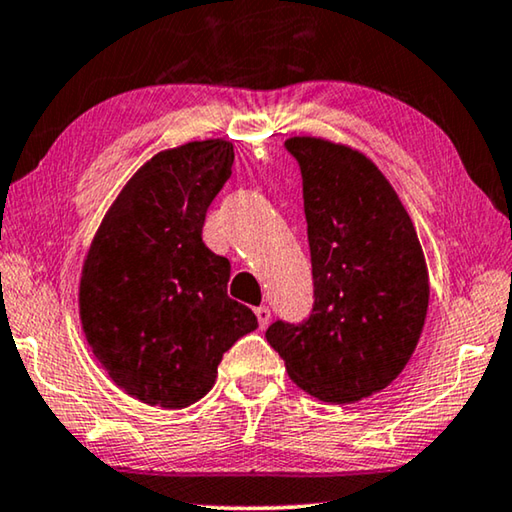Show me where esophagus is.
I'll list each match as a JSON object with an SVG mask.
<instances>
[{
	"label": "esophagus",
	"instance_id": "obj_1",
	"mask_svg": "<svg viewBox=\"0 0 512 512\" xmlns=\"http://www.w3.org/2000/svg\"><path fill=\"white\" fill-rule=\"evenodd\" d=\"M255 315H257L259 326L266 329V326H269V322H271V310L266 308V305H259V308H255Z\"/></svg>",
	"mask_w": 512,
	"mask_h": 512
}]
</instances>
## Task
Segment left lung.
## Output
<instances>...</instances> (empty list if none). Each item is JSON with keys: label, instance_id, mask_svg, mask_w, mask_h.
<instances>
[{"label": "left lung", "instance_id": "obj_1", "mask_svg": "<svg viewBox=\"0 0 512 512\" xmlns=\"http://www.w3.org/2000/svg\"><path fill=\"white\" fill-rule=\"evenodd\" d=\"M303 179L315 303L301 324L273 322L266 340L312 398L345 404L386 388L421 338L430 282L398 193L358 151L289 137Z\"/></svg>", "mask_w": 512, "mask_h": 512}]
</instances>
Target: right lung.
<instances>
[{"label":"right lung","mask_w":512,"mask_h":512,"mask_svg":"<svg viewBox=\"0 0 512 512\" xmlns=\"http://www.w3.org/2000/svg\"><path fill=\"white\" fill-rule=\"evenodd\" d=\"M232 163L225 140L160 151L105 213L82 266L80 319L91 352L114 384L151 407L204 398L223 354L257 329L253 310L227 296V257L202 241Z\"/></svg>","instance_id":"right-lung-1"}]
</instances>
